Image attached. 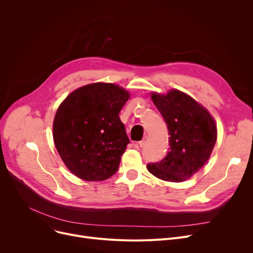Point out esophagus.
<instances>
[{
    "label": "esophagus",
    "instance_id": "esophagus-1",
    "mask_svg": "<svg viewBox=\"0 0 253 253\" xmlns=\"http://www.w3.org/2000/svg\"><path fill=\"white\" fill-rule=\"evenodd\" d=\"M147 142H148V136H144V138L141 140V141H139V147H144L145 144H147Z\"/></svg>",
    "mask_w": 253,
    "mask_h": 253
}]
</instances>
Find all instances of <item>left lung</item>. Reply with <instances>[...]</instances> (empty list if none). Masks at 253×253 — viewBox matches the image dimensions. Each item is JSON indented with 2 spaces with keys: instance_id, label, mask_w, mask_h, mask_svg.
Listing matches in <instances>:
<instances>
[{
  "instance_id": "8db88e82",
  "label": "left lung",
  "mask_w": 253,
  "mask_h": 253,
  "mask_svg": "<svg viewBox=\"0 0 253 253\" xmlns=\"http://www.w3.org/2000/svg\"><path fill=\"white\" fill-rule=\"evenodd\" d=\"M152 99L167 125L170 148L163 160L147 168L160 179L183 181L208 161L217 138L215 122L201 104L179 90L166 95L153 93Z\"/></svg>"
}]
</instances>
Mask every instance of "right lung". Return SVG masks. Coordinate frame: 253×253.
<instances>
[{"label":"right lung","mask_w":253,"mask_h":253,"mask_svg":"<svg viewBox=\"0 0 253 253\" xmlns=\"http://www.w3.org/2000/svg\"><path fill=\"white\" fill-rule=\"evenodd\" d=\"M129 93L109 83L86 85L59 105L53 138L62 161L76 176L98 181L113 176L130 142L119 114Z\"/></svg>","instance_id":"obj_1"}]
</instances>
